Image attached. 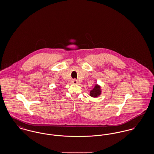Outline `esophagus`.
<instances>
[{"label":"esophagus","mask_w":154,"mask_h":154,"mask_svg":"<svg viewBox=\"0 0 154 154\" xmlns=\"http://www.w3.org/2000/svg\"><path fill=\"white\" fill-rule=\"evenodd\" d=\"M72 82L73 84H75L79 83V82H78L76 79H73V80H72Z\"/></svg>","instance_id":"obj_1"}]
</instances>
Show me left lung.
<instances>
[{"label": "left lung", "instance_id": "1", "mask_svg": "<svg viewBox=\"0 0 154 154\" xmlns=\"http://www.w3.org/2000/svg\"><path fill=\"white\" fill-rule=\"evenodd\" d=\"M101 90H100V87L98 85H95L94 88H93V90H92L90 91V96L93 97H97L98 95L101 94Z\"/></svg>", "mask_w": 154, "mask_h": 154}]
</instances>
